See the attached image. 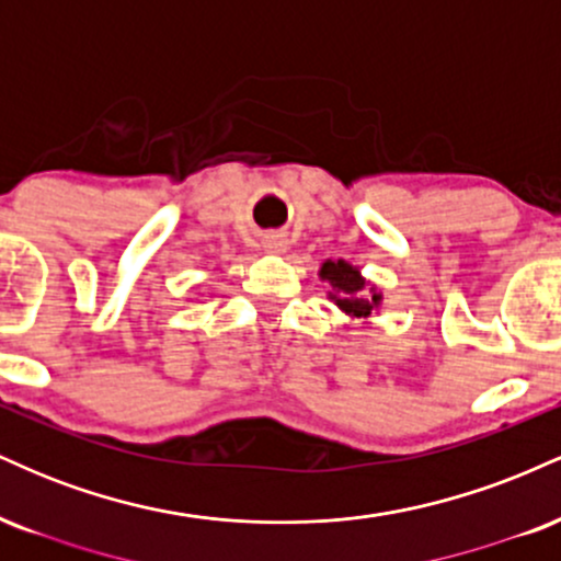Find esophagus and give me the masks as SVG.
Segmentation results:
<instances>
[{
	"label": "esophagus",
	"mask_w": 561,
	"mask_h": 561,
	"mask_svg": "<svg viewBox=\"0 0 561 561\" xmlns=\"http://www.w3.org/2000/svg\"><path fill=\"white\" fill-rule=\"evenodd\" d=\"M287 244L289 242L282 234H266V237H263V248H266L268 253H285Z\"/></svg>",
	"instance_id": "34e87169"
}]
</instances>
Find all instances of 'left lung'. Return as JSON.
<instances>
[{
	"label": "left lung",
	"mask_w": 561,
	"mask_h": 561,
	"mask_svg": "<svg viewBox=\"0 0 561 561\" xmlns=\"http://www.w3.org/2000/svg\"><path fill=\"white\" fill-rule=\"evenodd\" d=\"M321 279L330 282V298L351 317H369L375 306H379V295H375V289H366L358 268H353L351 263L327 261L321 266Z\"/></svg>",
	"instance_id": "1"
}]
</instances>
